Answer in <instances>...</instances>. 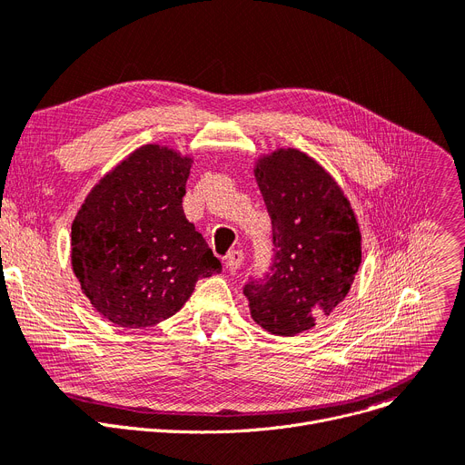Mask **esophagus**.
<instances>
[{
    "mask_svg": "<svg viewBox=\"0 0 465 465\" xmlns=\"http://www.w3.org/2000/svg\"><path fill=\"white\" fill-rule=\"evenodd\" d=\"M241 263H242V251H232V252H228V256H226L228 270L237 272L239 267H241Z\"/></svg>",
    "mask_w": 465,
    "mask_h": 465,
    "instance_id": "34e87169",
    "label": "esophagus"
}]
</instances>
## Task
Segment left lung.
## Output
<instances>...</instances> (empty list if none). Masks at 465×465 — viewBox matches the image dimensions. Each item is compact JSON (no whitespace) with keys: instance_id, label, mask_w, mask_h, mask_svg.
Instances as JSON below:
<instances>
[{"instance_id":"1","label":"left lung","mask_w":465,"mask_h":465,"mask_svg":"<svg viewBox=\"0 0 465 465\" xmlns=\"http://www.w3.org/2000/svg\"><path fill=\"white\" fill-rule=\"evenodd\" d=\"M254 175L272 218L270 272L242 288L251 316L273 335L311 330L349 294L361 235L343 190L296 149L258 160Z\"/></svg>"}]
</instances>
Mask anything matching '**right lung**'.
Segmentation results:
<instances>
[{
  "label": "right lung",
  "instance_id": "1",
  "mask_svg": "<svg viewBox=\"0 0 465 465\" xmlns=\"http://www.w3.org/2000/svg\"><path fill=\"white\" fill-rule=\"evenodd\" d=\"M192 160L144 144L88 193L71 226V263L107 321L149 328L173 316L195 282L223 272L183 211Z\"/></svg>",
  "mask_w": 465,
  "mask_h": 465
}]
</instances>
